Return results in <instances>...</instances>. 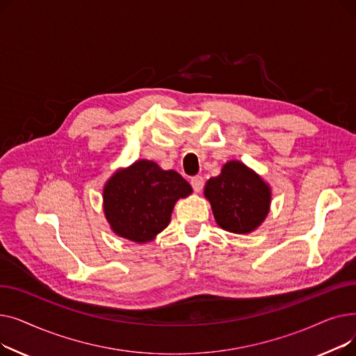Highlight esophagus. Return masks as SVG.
<instances>
[{
  "label": "esophagus",
  "mask_w": 356,
  "mask_h": 356,
  "mask_svg": "<svg viewBox=\"0 0 356 356\" xmlns=\"http://www.w3.org/2000/svg\"><path fill=\"white\" fill-rule=\"evenodd\" d=\"M191 184H192V188H193L195 192H200L202 188H203V184H204V180H203L202 176H193L191 179Z\"/></svg>",
  "instance_id": "34e87169"
}]
</instances>
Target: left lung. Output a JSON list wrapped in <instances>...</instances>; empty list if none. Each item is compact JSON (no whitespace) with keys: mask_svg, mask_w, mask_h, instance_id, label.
Here are the masks:
<instances>
[{"mask_svg":"<svg viewBox=\"0 0 356 356\" xmlns=\"http://www.w3.org/2000/svg\"><path fill=\"white\" fill-rule=\"evenodd\" d=\"M204 196L218 225L234 234H248L268 213L271 192L258 175L239 161H229L222 173L208 180Z\"/></svg>","mask_w":356,"mask_h":356,"instance_id":"1","label":"left lung"}]
</instances>
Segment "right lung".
Returning a JSON list of instances; mask_svg holds the SVG:
<instances>
[{"label": "right lung", "mask_w": 356, "mask_h": 356, "mask_svg": "<svg viewBox=\"0 0 356 356\" xmlns=\"http://www.w3.org/2000/svg\"><path fill=\"white\" fill-rule=\"evenodd\" d=\"M191 193V184L177 172L140 160L108 180L104 211L112 231L141 244L168 225L176 200Z\"/></svg>", "instance_id": "add662e5"}]
</instances>
